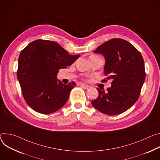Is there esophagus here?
I'll list each match as a JSON object with an SVG mask.
<instances>
[{
    "instance_id": "34e87169",
    "label": "esophagus",
    "mask_w": 160,
    "mask_h": 160,
    "mask_svg": "<svg viewBox=\"0 0 160 160\" xmlns=\"http://www.w3.org/2000/svg\"><path fill=\"white\" fill-rule=\"evenodd\" d=\"M82 88H83V89H89L90 88H91V86H89V85H85V84H80V85Z\"/></svg>"
}]
</instances>
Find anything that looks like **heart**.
<instances>
[{"label": "heart", "mask_w": 160, "mask_h": 160, "mask_svg": "<svg viewBox=\"0 0 160 160\" xmlns=\"http://www.w3.org/2000/svg\"><path fill=\"white\" fill-rule=\"evenodd\" d=\"M91 57H96V56H95V55H92V56H91Z\"/></svg>", "instance_id": "b5f03b06"}]
</instances>
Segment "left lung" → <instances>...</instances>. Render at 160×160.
Here are the masks:
<instances>
[{
    "label": "left lung",
    "mask_w": 160,
    "mask_h": 160,
    "mask_svg": "<svg viewBox=\"0 0 160 160\" xmlns=\"http://www.w3.org/2000/svg\"><path fill=\"white\" fill-rule=\"evenodd\" d=\"M94 53L105 57L104 74L108 77L103 82H112L107 92L97 88L99 96L91 104L109 115L126 112L138 100L146 78L142 54L129 42L120 38L105 42Z\"/></svg>",
    "instance_id": "1"
}]
</instances>
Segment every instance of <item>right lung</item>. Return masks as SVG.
<instances>
[{"label": "right lung", "mask_w": 160, "mask_h": 160, "mask_svg": "<svg viewBox=\"0 0 160 160\" xmlns=\"http://www.w3.org/2000/svg\"><path fill=\"white\" fill-rule=\"evenodd\" d=\"M80 55H71L57 42L37 39L22 50L17 78L27 105L42 114L53 113L67 102L74 82L63 84L57 72L73 64Z\"/></svg>", "instance_id": "right-lung-1"}]
</instances>
